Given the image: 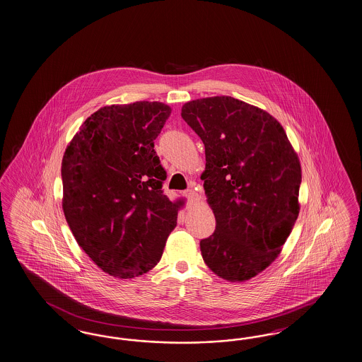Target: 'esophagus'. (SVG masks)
Listing matches in <instances>:
<instances>
[{"label": "esophagus", "mask_w": 362, "mask_h": 362, "mask_svg": "<svg viewBox=\"0 0 362 362\" xmlns=\"http://www.w3.org/2000/svg\"><path fill=\"white\" fill-rule=\"evenodd\" d=\"M183 194L187 197L189 201H195V198H197V195H198V194L195 192V189H187V191H185Z\"/></svg>", "instance_id": "1"}]
</instances>
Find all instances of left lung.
<instances>
[{
  "instance_id": "1",
  "label": "left lung",
  "mask_w": 362,
  "mask_h": 362,
  "mask_svg": "<svg viewBox=\"0 0 362 362\" xmlns=\"http://www.w3.org/2000/svg\"><path fill=\"white\" fill-rule=\"evenodd\" d=\"M182 117L204 144L201 179L216 217L203 261L221 279L250 280L279 257L299 216V156L275 117L233 97L187 102Z\"/></svg>"
}]
</instances>
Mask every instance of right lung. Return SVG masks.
Segmentation results:
<instances>
[{
	"label": "right lung",
	"mask_w": 362,
	"mask_h": 362,
	"mask_svg": "<svg viewBox=\"0 0 362 362\" xmlns=\"http://www.w3.org/2000/svg\"><path fill=\"white\" fill-rule=\"evenodd\" d=\"M171 107L110 105L87 118L62 160V207L74 237L103 272L133 279L161 259L183 203L163 194L153 149Z\"/></svg>",
	"instance_id": "add662e5"
}]
</instances>
